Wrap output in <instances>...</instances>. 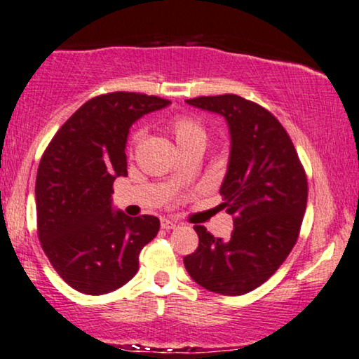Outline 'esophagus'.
Segmentation results:
<instances>
[{
    "instance_id": "obj_1",
    "label": "esophagus",
    "mask_w": 359,
    "mask_h": 359,
    "mask_svg": "<svg viewBox=\"0 0 359 359\" xmlns=\"http://www.w3.org/2000/svg\"><path fill=\"white\" fill-rule=\"evenodd\" d=\"M177 226V221L174 219H168V218H161V228L163 229H174Z\"/></svg>"
}]
</instances>
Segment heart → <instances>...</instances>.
Here are the masks:
<instances>
[{
    "label": "heart",
    "mask_w": 359,
    "mask_h": 359,
    "mask_svg": "<svg viewBox=\"0 0 359 359\" xmlns=\"http://www.w3.org/2000/svg\"><path fill=\"white\" fill-rule=\"evenodd\" d=\"M168 128L170 130V133L174 135V138L177 141L179 146H185L191 143V141L206 138L203 125H201L196 118L189 117V115H177V117L170 118ZM141 136H143V131H135L133 136H131V146L138 144Z\"/></svg>",
    "instance_id": "b5f03b06"
}]
</instances>
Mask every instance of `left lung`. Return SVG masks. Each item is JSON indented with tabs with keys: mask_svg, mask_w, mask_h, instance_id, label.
Masks as SVG:
<instances>
[{
	"mask_svg": "<svg viewBox=\"0 0 359 359\" xmlns=\"http://www.w3.org/2000/svg\"><path fill=\"white\" fill-rule=\"evenodd\" d=\"M185 102L228 123L229 163L219 194L234 229L223 241L195 226L200 242L184 265L205 290L245 294L269 280L296 244L307 203L306 172L286 130L259 104L236 94Z\"/></svg>",
	"mask_w": 359,
	"mask_h": 359,
	"instance_id": "left-lung-1",
	"label": "left lung"
}]
</instances>
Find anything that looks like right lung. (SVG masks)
<instances>
[{
    "instance_id": "obj_1",
    "label": "right lung",
    "mask_w": 359,
    "mask_h": 359,
    "mask_svg": "<svg viewBox=\"0 0 359 359\" xmlns=\"http://www.w3.org/2000/svg\"><path fill=\"white\" fill-rule=\"evenodd\" d=\"M170 102L110 93L88 100L57 131L35 180L39 239L57 273L84 294H105L138 271L143 247L159 231L156 216L114 210L112 185L127 175L130 127Z\"/></svg>"
}]
</instances>
